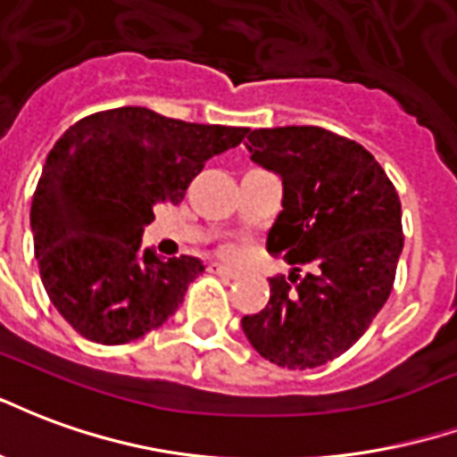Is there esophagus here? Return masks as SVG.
Wrapping results in <instances>:
<instances>
[{"mask_svg":"<svg viewBox=\"0 0 457 457\" xmlns=\"http://www.w3.org/2000/svg\"><path fill=\"white\" fill-rule=\"evenodd\" d=\"M209 272H214V275H219V278H228V279L238 278V272H236V270L228 268V265H221V262H212V265H209Z\"/></svg>","mask_w":457,"mask_h":457,"instance_id":"esophagus-1","label":"esophagus"}]
</instances>
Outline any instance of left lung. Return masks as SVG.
Returning a JSON list of instances; mask_svg holds the SVG:
<instances>
[{"mask_svg":"<svg viewBox=\"0 0 457 457\" xmlns=\"http://www.w3.org/2000/svg\"><path fill=\"white\" fill-rule=\"evenodd\" d=\"M245 136L253 162L282 179L268 253L292 272L270 278V302L243 316V334L279 368H319L348 351L387 302L404 245L399 195L361 143L334 131L279 126Z\"/></svg>","mask_w":457,"mask_h":457,"instance_id":"obj_1","label":"left lung"}]
</instances>
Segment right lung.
Returning <instances> with one entry per match:
<instances>
[{
    "mask_svg": "<svg viewBox=\"0 0 457 457\" xmlns=\"http://www.w3.org/2000/svg\"><path fill=\"white\" fill-rule=\"evenodd\" d=\"M245 133L121 106L79 119L55 141L33 192V251L53 306L79 336L119 345L178 312L204 265L143 251V226L160 202L179 204L206 160Z\"/></svg>",
    "mask_w": 457,
    "mask_h": 457,
    "instance_id": "1",
    "label": "right lung"
}]
</instances>
